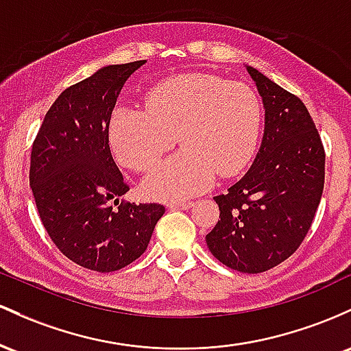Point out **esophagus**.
I'll return each mask as SVG.
<instances>
[{"label":"esophagus","instance_id":"34e87169","mask_svg":"<svg viewBox=\"0 0 351 351\" xmlns=\"http://www.w3.org/2000/svg\"><path fill=\"white\" fill-rule=\"evenodd\" d=\"M167 207L171 208V210H177V208H180V210H187V208L192 207V202H169Z\"/></svg>","mask_w":351,"mask_h":351}]
</instances>
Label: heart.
Here are the masks:
<instances>
[{
  "label": "heart",
  "instance_id": "1",
  "mask_svg": "<svg viewBox=\"0 0 351 351\" xmlns=\"http://www.w3.org/2000/svg\"><path fill=\"white\" fill-rule=\"evenodd\" d=\"M145 109L117 106L109 116L108 137L121 164L151 171L176 136L182 151L144 180L149 197L177 200L247 167L257 149L262 104L242 82L212 74H182L157 82L145 93Z\"/></svg>",
  "mask_w": 351,
  "mask_h": 351
}]
</instances>
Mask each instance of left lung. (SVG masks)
<instances>
[{
	"mask_svg": "<svg viewBox=\"0 0 351 351\" xmlns=\"http://www.w3.org/2000/svg\"><path fill=\"white\" fill-rule=\"evenodd\" d=\"M265 109L261 149L247 174L214 197L220 220L206 235L219 262L261 274L290 257L308 234L325 182V151L305 104L245 66Z\"/></svg>",
	"mask_w": 351,
	"mask_h": 351,
	"instance_id": "1",
	"label": "left lung"
}]
</instances>
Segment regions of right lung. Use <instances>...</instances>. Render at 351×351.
I'll return each mask as SVG.
<instances>
[{"mask_svg":"<svg viewBox=\"0 0 351 351\" xmlns=\"http://www.w3.org/2000/svg\"><path fill=\"white\" fill-rule=\"evenodd\" d=\"M144 62L104 66L62 90L31 151L29 186L51 240L69 261L102 274L139 258L165 212L160 204L121 202L129 186L109 147V116Z\"/></svg>","mask_w":351,"mask_h":351,"instance_id":"right-lung-1","label":"right lung"}]
</instances>
